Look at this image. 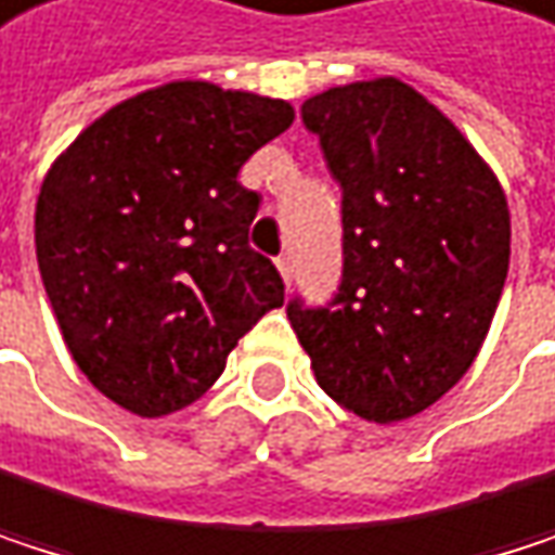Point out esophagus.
Wrapping results in <instances>:
<instances>
[{
    "label": "esophagus",
    "instance_id": "1",
    "mask_svg": "<svg viewBox=\"0 0 555 555\" xmlns=\"http://www.w3.org/2000/svg\"><path fill=\"white\" fill-rule=\"evenodd\" d=\"M278 271H281V278H284V284H291V281H294V261H291V255H284V258H278Z\"/></svg>",
    "mask_w": 555,
    "mask_h": 555
}]
</instances>
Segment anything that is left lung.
Returning <instances> with one entry per match:
<instances>
[{"label": "left lung", "mask_w": 555, "mask_h": 555, "mask_svg": "<svg viewBox=\"0 0 555 555\" xmlns=\"http://www.w3.org/2000/svg\"><path fill=\"white\" fill-rule=\"evenodd\" d=\"M304 122L343 186V284L287 307L317 385L349 414L401 423L475 362L511 261V209L491 164L398 77L330 87Z\"/></svg>", "instance_id": "8db88e82"}]
</instances>
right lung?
I'll list each match as a JSON object with an SVG mask.
<instances>
[{
	"label": "right lung",
	"mask_w": 555,
	"mask_h": 555,
	"mask_svg": "<svg viewBox=\"0 0 555 555\" xmlns=\"http://www.w3.org/2000/svg\"><path fill=\"white\" fill-rule=\"evenodd\" d=\"M294 106L209 80L135 93L70 141L35 203L38 271L90 385L154 420L199 401L238 339L284 304L248 248L242 164Z\"/></svg>",
	"instance_id": "right-lung-1"
}]
</instances>
